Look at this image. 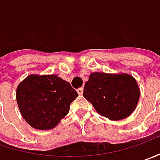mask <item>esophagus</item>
<instances>
[{
	"label": "esophagus",
	"mask_w": 160,
	"mask_h": 160,
	"mask_svg": "<svg viewBox=\"0 0 160 160\" xmlns=\"http://www.w3.org/2000/svg\"><path fill=\"white\" fill-rule=\"evenodd\" d=\"M77 92H78L79 95H82V93H83V88H78V89H77Z\"/></svg>",
	"instance_id": "34e87169"
}]
</instances>
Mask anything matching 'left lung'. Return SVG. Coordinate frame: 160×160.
Here are the masks:
<instances>
[{
	"mask_svg": "<svg viewBox=\"0 0 160 160\" xmlns=\"http://www.w3.org/2000/svg\"><path fill=\"white\" fill-rule=\"evenodd\" d=\"M140 93L138 83L132 75L97 72L89 75L83 97L99 115L111 121H118L135 110Z\"/></svg>",
	"mask_w": 160,
	"mask_h": 160,
	"instance_id": "obj_1",
	"label": "left lung"
}]
</instances>
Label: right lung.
<instances>
[{
    "label": "right lung",
    "instance_id": "obj_1",
    "mask_svg": "<svg viewBox=\"0 0 160 160\" xmlns=\"http://www.w3.org/2000/svg\"><path fill=\"white\" fill-rule=\"evenodd\" d=\"M78 97L70 82L55 74H31L17 87L16 98L20 114L31 127L51 130L69 113Z\"/></svg>",
    "mask_w": 160,
    "mask_h": 160
}]
</instances>
